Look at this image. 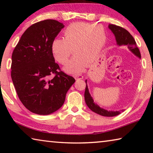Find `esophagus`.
<instances>
[{
  "mask_svg": "<svg viewBox=\"0 0 153 153\" xmlns=\"http://www.w3.org/2000/svg\"><path fill=\"white\" fill-rule=\"evenodd\" d=\"M75 78L76 79H82L83 78V76L82 75H76V76H74Z\"/></svg>",
  "mask_w": 153,
  "mask_h": 153,
  "instance_id": "34e87169",
  "label": "esophagus"
}]
</instances>
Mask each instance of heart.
I'll return each instance as SVG.
<instances>
[{
    "label": "heart",
    "instance_id": "heart-1",
    "mask_svg": "<svg viewBox=\"0 0 153 153\" xmlns=\"http://www.w3.org/2000/svg\"><path fill=\"white\" fill-rule=\"evenodd\" d=\"M106 43L104 29L99 25L77 23L69 25L63 32V38H55L51 42V52L55 60L64 65L71 50L74 56L66 65L67 73L77 74L84 71L87 64L99 55Z\"/></svg>",
    "mask_w": 153,
    "mask_h": 153
}]
</instances>
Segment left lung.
I'll return each instance as SVG.
<instances>
[{"mask_svg": "<svg viewBox=\"0 0 153 153\" xmlns=\"http://www.w3.org/2000/svg\"><path fill=\"white\" fill-rule=\"evenodd\" d=\"M108 29H109L115 36L116 42L118 46H127V47L132 53L134 55L136 56L139 59H141V55L140 53L138 48L137 47L136 41L128 30L124 28L117 26V25L108 24ZM86 90H85L84 98L85 101L88 107L93 112L98 114V115L105 116V117H114V116L120 115L122 111H107L100 107L96 103L92 97L90 95L88 90V87L87 86V79H86Z\"/></svg>", "mask_w": 153, "mask_h": 153, "instance_id": "8db88e82", "label": "left lung"}]
</instances>
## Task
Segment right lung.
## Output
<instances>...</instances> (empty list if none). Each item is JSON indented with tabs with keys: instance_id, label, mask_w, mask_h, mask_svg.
Wrapping results in <instances>:
<instances>
[{
	"instance_id": "add662e5",
	"label": "right lung",
	"mask_w": 153,
	"mask_h": 153,
	"mask_svg": "<svg viewBox=\"0 0 153 153\" xmlns=\"http://www.w3.org/2000/svg\"><path fill=\"white\" fill-rule=\"evenodd\" d=\"M65 27L46 19L33 24L23 33L12 54L11 78L25 108L38 115L59 110L76 80L60 70L51 52V42ZM53 73L55 77L50 76Z\"/></svg>"
}]
</instances>
